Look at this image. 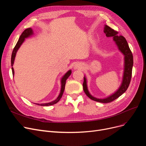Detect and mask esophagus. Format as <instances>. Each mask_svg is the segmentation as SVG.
Here are the masks:
<instances>
[{
    "mask_svg": "<svg viewBox=\"0 0 146 146\" xmlns=\"http://www.w3.org/2000/svg\"><path fill=\"white\" fill-rule=\"evenodd\" d=\"M73 68L74 69H76H76H81L83 68V65L80 63H77L74 64Z\"/></svg>",
    "mask_w": 146,
    "mask_h": 146,
    "instance_id": "obj_1",
    "label": "esophagus"
}]
</instances>
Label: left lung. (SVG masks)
I'll use <instances>...</instances> for the list:
<instances>
[{
	"label": "left lung",
	"instance_id": "left-lung-1",
	"mask_svg": "<svg viewBox=\"0 0 146 146\" xmlns=\"http://www.w3.org/2000/svg\"><path fill=\"white\" fill-rule=\"evenodd\" d=\"M104 32L107 37H112V39L119 52L124 56V71L121 85L118 89L112 94L104 98H98L92 95L88 88L87 79L84 76V82L83 83V90L86 95L92 100L101 102L108 103L117 99L123 94L128 89L131 79L132 69L133 66V56L130 50L125 38L122 35H118V32L114 31L108 25H105Z\"/></svg>",
	"mask_w": 146,
	"mask_h": 146
}]
</instances>
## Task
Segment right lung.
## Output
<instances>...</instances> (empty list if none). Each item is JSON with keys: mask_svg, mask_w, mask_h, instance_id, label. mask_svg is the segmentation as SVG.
<instances>
[{"mask_svg": "<svg viewBox=\"0 0 146 146\" xmlns=\"http://www.w3.org/2000/svg\"><path fill=\"white\" fill-rule=\"evenodd\" d=\"M34 35V31L31 28H29L28 29H26L24 32L22 33V34L21 35L18 41L17 42L16 45H15V48H13V50L12 51V56H11V66H12V74L13 76H14V69L13 68V65L14 64V61H15V57H16L17 55V52L18 51V50H19V48H20V47L21 46V45L23 44V42H24V41L25 40L26 38H28L30 36H31ZM72 73V70H68L63 76V77L61 78V89H60V92L58 96V97L55 99L50 102H48V103H45V104H35L36 105H40V106H50V105H52L54 104H56V103H57L60 100L61 98L62 97V95L63 94L64 90L65 89V85H66V80L68 79V78L69 76H70Z\"/></svg>", "mask_w": 146, "mask_h": 146, "instance_id": "1", "label": "right lung"}]
</instances>
